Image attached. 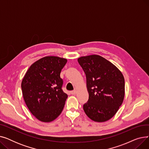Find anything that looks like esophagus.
Instances as JSON below:
<instances>
[{
  "label": "esophagus",
  "instance_id": "34e87169",
  "mask_svg": "<svg viewBox=\"0 0 149 149\" xmlns=\"http://www.w3.org/2000/svg\"><path fill=\"white\" fill-rule=\"evenodd\" d=\"M70 93H71L72 95H75L76 93H77V91H76V90H74V91H73L70 92Z\"/></svg>",
  "mask_w": 149,
  "mask_h": 149
}]
</instances>
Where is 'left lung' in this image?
Here are the masks:
<instances>
[{
    "mask_svg": "<svg viewBox=\"0 0 149 149\" xmlns=\"http://www.w3.org/2000/svg\"><path fill=\"white\" fill-rule=\"evenodd\" d=\"M86 77L88 101L83 110L95 122L111 119L122 104L125 95L124 78L111 62L98 55L78 58Z\"/></svg>",
    "mask_w": 149,
    "mask_h": 149,
    "instance_id": "left-lung-1",
    "label": "left lung"
}]
</instances>
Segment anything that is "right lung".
Here are the masks:
<instances>
[{
  "mask_svg": "<svg viewBox=\"0 0 149 149\" xmlns=\"http://www.w3.org/2000/svg\"><path fill=\"white\" fill-rule=\"evenodd\" d=\"M67 59L46 56L34 62L22 80V94L26 106L44 123L56 120L61 113L68 95L61 89L60 72Z\"/></svg>",
  "mask_w": 149,
  "mask_h": 149,
  "instance_id": "right-lung-1",
  "label": "right lung"
}]
</instances>
